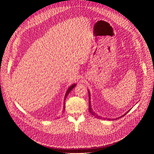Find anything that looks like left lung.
Here are the masks:
<instances>
[{"instance_id":"8db88e82","label":"left lung","mask_w":154,"mask_h":154,"mask_svg":"<svg viewBox=\"0 0 154 154\" xmlns=\"http://www.w3.org/2000/svg\"><path fill=\"white\" fill-rule=\"evenodd\" d=\"M88 96H89V112H90V113L91 114V115H93L94 116H95L96 118H98V119H107V120H112V121H113V120H116V119H119V118H122V117H123V116H124L130 110V109H129L128 111H127L125 114H124L123 115H122V116H121L120 117H118V118H115V119H110V118H102V117H101V116H99L97 114H96L93 110V109H92V108H91V100H90V91L88 90Z\"/></svg>"}]
</instances>
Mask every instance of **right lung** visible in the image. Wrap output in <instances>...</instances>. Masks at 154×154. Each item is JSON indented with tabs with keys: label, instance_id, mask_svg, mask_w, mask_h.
Returning a JSON list of instances; mask_svg holds the SVG:
<instances>
[{
	"label": "right lung",
	"instance_id": "add662e5",
	"mask_svg": "<svg viewBox=\"0 0 154 154\" xmlns=\"http://www.w3.org/2000/svg\"><path fill=\"white\" fill-rule=\"evenodd\" d=\"M76 85L77 84H75V83H74V84H73V85H71L69 88H68V90H67V91H66V93L65 94V96H64V105H63V112H64V110L65 109V100H66V97H67V96H68V95L69 94V93L71 91V90L74 88L76 86Z\"/></svg>",
	"mask_w": 154,
	"mask_h": 154
}]
</instances>
